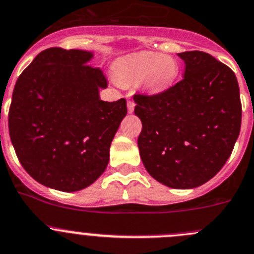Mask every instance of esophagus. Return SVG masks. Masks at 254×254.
<instances>
[{
	"mask_svg": "<svg viewBox=\"0 0 254 254\" xmlns=\"http://www.w3.org/2000/svg\"><path fill=\"white\" fill-rule=\"evenodd\" d=\"M134 108H135V103L132 100H127V111H129V113H132V111H134Z\"/></svg>",
	"mask_w": 254,
	"mask_h": 254,
	"instance_id": "1",
	"label": "esophagus"
}]
</instances>
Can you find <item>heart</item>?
Wrapping results in <instances>:
<instances>
[{
	"mask_svg": "<svg viewBox=\"0 0 254 254\" xmlns=\"http://www.w3.org/2000/svg\"><path fill=\"white\" fill-rule=\"evenodd\" d=\"M178 73V61L158 52H136L118 63V75L123 81L143 80L146 89L151 92L164 91L172 86Z\"/></svg>",
	"mask_w": 254,
	"mask_h": 254,
	"instance_id": "1",
	"label": "heart"
}]
</instances>
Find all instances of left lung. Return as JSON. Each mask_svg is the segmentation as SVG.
Segmentation results:
<instances>
[{"label": "left lung", "mask_w": 254, "mask_h": 254, "mask_svg": "<svg viewBox=\"0 0 254 254\" xmlns=\"http://www.w3.org/2000/svg\"><path fill=\"white\" fill-rule=\"evenodd\" d=\"M184 77L154 95L135 94L143 124L138 138L149 174L164 186L190 189L219 172L241 131L242 104L233 71L203 51L179 54Z\"/></svg>", "instance_id": "obj_1"}]
</instances>
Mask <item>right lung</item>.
<instances>
[{"instance_id": "add662e5", "label": "right lung", "mask_w": 254, "mask_h": 254, "mask_svg": "<svg viewBox=\"0 0 254 254\" xmlns=\"http://www.w3.org/2000/svg\"><path fill=\"white\" fill-rule=\"evenodd\" d=\"M91 52L51 47L22 71L8 111L9 138L23 169L61 191L94 183L106 169L127 100L103 101L108 86Z\"/></svg>"}]
</instances>
